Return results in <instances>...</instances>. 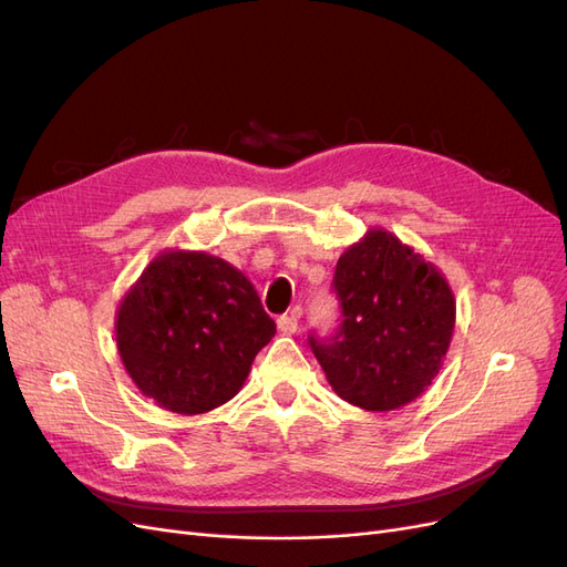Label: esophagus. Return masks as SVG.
Instances as JSON below:
<instances>
[{
	"label": "esophagus",
	"mask_w": 567,
	"mask_h": 567,
	"mask_svg": "<svg viewBox=\"0 0 567 567\" xmlns=\"http://www.w3.org/2000/svg\"><path fill=\"white\" fill-rule=\"evenodd\" d=\"M298 319H300L298 312H286V315H281V317L277 319L279 331H281L284 336H293V333L298 331Z\"/></svg>",
	"instance_id": "1"
}]
</instances>
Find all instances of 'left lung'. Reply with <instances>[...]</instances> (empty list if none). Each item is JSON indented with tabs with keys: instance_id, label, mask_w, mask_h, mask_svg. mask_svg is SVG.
Masks as SVG:
<instances>
[{
	"instance_id": "left-lung-1",
	"label": "left lung",
	"mask_w": 567,
	"mask_h": 567,
	"mask_svg": "<svg viewBox=\"0 0 567 567\" xmlns=\"http://www.w3.org/2000/svg\"><path fill=\"white\" fill-rule=\"evenodd\" d=\"M340 331L312 350L340 400L367 411L406 406L442 369L456 323L447 277L383 227L338 257Z\"/></svg>"
}]
</instances>
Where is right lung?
I'll return each instance as SVG.
<instances>
[{"mask_svg":"<svg viewBox=\"0 0 567 567\" xmlns=\"http://www.w3.org/2000/svg\"><path fill=\"white\" fill-rule=\"evenodd\" d=\"M115 346L153 404L198 416L236 398L277 333L241 269L208 250H161L115 312Z\"/></svg>","mask_w":567,"mask_h":567,"instance_id":"add662e5","label":"right lung"}]
</instances>
